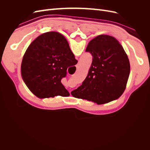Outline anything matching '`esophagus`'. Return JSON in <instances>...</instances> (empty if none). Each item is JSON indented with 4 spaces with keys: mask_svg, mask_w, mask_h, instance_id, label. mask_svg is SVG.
<instances>
[{
    "mask_svg": "<svg viewBox=\"0 0 150 150\" xmlns=\"http://www.w3.org/2000/svg\"><path fill=\"white\" fill-rule=\"evenodd\" d=\"M76 68H77V69H78L79 68V63L76 65Z\"/></svg>",
    "mask_w": 150,
    "mask_h": 150,
    "instance_id": "esophagus-1",
    "label": "esophagus"
}]
</instances>
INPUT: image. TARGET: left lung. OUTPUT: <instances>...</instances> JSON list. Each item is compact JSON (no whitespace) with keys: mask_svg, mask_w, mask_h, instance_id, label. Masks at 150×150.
<instances>
[{"mask_svg":"<svg viewBox=\"0 0 150 150\" xmlns=\"http://www.w3.org/2000/svg\"><path fill=\"white\" fill-rule=\"evenodd\" d=\"M86 52L93 56L91 66L82 85L71 94L98 104L120 98L126 89L130 72L123 47L112 36L99 35L89 42Z\"/></svg>","mask_w":150,"mask_h":150,"instance_id":"1","label":"left lung"}]
</instances>
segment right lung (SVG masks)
<instances>
[{
    "instance_id": "add662e5",
    "label": "right lung",
    "mask_w": 150,
    "mask_h": 150,
    "mask_svg": "<svg viewBox=\"0 0 150 150\" xmlns=\"http://www.w3.org/2000/svg\"><path fill=\"white\" fill-rule=\"evenodd\" d=\"M66 39L56 32L38 36L27 49L22 59L21 75L24 83L39 98L68 96L61 83L67 68L77 64Z\"/></svg>"
}]
</instances>
